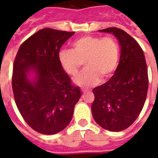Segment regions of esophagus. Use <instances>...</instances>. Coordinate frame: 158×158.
I'll return each instance as SVG.
<instances>
[{
    "label": "esophagus",
    "instance_id": "34e87169",
    "mask_svg": "<svg viewBox=\"0 0 158 158\" xmlns=\"http://www.w3.org/2000/svg\"><path fill=\"white\" fill-rule=\"evenodd\" d=\"M82 92H86V90H84V89H82Z\"/></svg>",
    "mask_w": 158,
    "mask_h": 158
}]
</instances>
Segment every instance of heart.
Here are the masks:
<instances>
[{"label": "heart", "instance_id": "1", "mask_svg": "<svg viewBox=\"0 0 158 158\" xmlns=\"http://www.w3.org/2000/svg\"><path fill=\"white\" fill-rule=\"evenodd\" d=\"M73 50L64 48L60 51L59 61L67 74L74 76L84 61L86 69L75 78L83 87L94 86L102 78L113 74L119 61V46L112 37L100 38L84 36L72 44Z\"/></svg>", "mask_w": 158, "mask_h": 158}]
</instances>
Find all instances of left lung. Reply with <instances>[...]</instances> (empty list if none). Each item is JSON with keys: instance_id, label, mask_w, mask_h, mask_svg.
<instances>
[{"instance_id": "8db88e82", "label": "left lung", "mask_w": 158, "mask_h": 158, "mask_svg": "<svg viewBox=\"0 0 158 158\" xmlns=\"http://www.w3.org/2000/svg\"><path fill=\"white\" fill-rule=\"evenodd\" d=\"M99 32L117 38L120 57L112 77L94 89L92 113L101 127L118 132L132 125L143 107L148 89L147 64L141 47L126 32L117 28Z\"/></svg>"}]
</instances>
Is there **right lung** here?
<instances>
[{"mask_svg":"<svg viewBox=\"0 0 158 158\" xmlns=\"http://www.w3.org/2000/svg\"><path fill=\"white\" fill-rule=\"evenodd\" d=\"M74 33L41 29L21 44L15 59L12 89L16 106L26 123L43 135L64 130L81 97L59 61L60 49Z\"/></svg>","mask_w":158,"mask_h":158,"instance_id":"right-lung-1","label":"right lung"}]
</instances>
